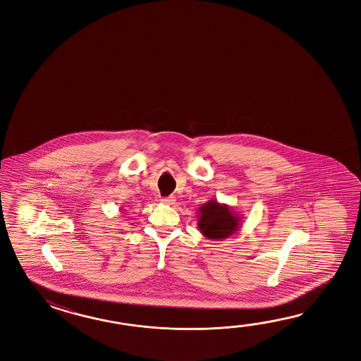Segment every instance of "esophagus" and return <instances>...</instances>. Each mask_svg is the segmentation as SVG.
I'll use <instances>...</instances> for the list:
<instances>
[{"label": "esophagus", "instance_id": "obj_1", "mask_svg": "<svg viewBox=\"0 0 361 361\" xmlns=\"http://www.w3.org/2000/svg\"><path fill=\"white\" fill-rule=\"evenodd\" d=\"M174 201H176L174 196H168V197H162L161 199L162 204H165V205H173Z\"/></svg>", "mask_w": 361, "mask_h": 361}]
</instances>
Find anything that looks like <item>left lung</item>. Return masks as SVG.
I'll return each instance as SVG.
<instances>
[{"instance_id":"left-lung-1","label":"left lung","mask_w":361,"mask_h":361,"mask_svg":"<svg viewBox=\"0 0 361 361\" xmlns=\"http://www.w3.org/2000/svg\"><path fill=\"white\" fill-rule=\"evenodd\" d=\"M199 228L201 233L212 240H221L233 235L240 227L241 215L232 212L224 204L210 200L200 207Z\"/></svg>"}]
</instances>
